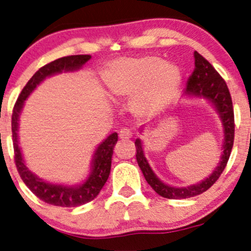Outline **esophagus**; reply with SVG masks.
<instances>
[{
    "instance_id": "obj_1",
    "label": "esophagus",
    "mask_w": 251,
    "mask_h": 251,
    "mask_svg": "<svg viewBox=\"0 0 251 251\" xmlns=\"http://www.w3.org/2000/svg\"><path fill=\"white\" fill-rule=\"evenodd\" d=\"M132 131L129 128H122L119 131V139L120 140H128L132 138Z\"/></svg>"
}]
</instances>
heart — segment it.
Segmentation results:
<instances>
[{"mask_svg": "<svg viewBox=\"0 0 251 251\" xmlns=\"http://www.w3.org/2000/svg\"><path fill=\"white\" fill-rule=\"evenodd\" d=\"M103 79L112 96L126 98L133 94V111L147 117L170 102L180 83V72L171 63L155 56H143L110 63Z\"/></svg>", "mask_w": 251, "mask_h": 251, "instance_id": "obj_1", "label": "heart"}]
</instances>
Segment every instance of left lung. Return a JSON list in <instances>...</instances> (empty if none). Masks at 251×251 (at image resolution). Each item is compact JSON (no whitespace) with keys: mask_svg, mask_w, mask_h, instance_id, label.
Instances as JSON below:
<instances>
[{"mask_svg":"<svg viewBox=\"0 0 251 251\" xmlns=\"http://www.w3.org/2000/svg\"><path fill=\"white\" fill-rule=\"evenodd\" d=\"M194 57H195V69H194L193 73L188 78V81H187L185 94L204 98L211 102L218 110L224 125V134H225V141H224L223 147L224 151L220 164L217 166L209 178L203 180L198 185L176 188V187L165 185L164 182H162L157 178L149 166L148 162H147L145 155H143L141 140H136V160H138V164L143 176H145L147 182L151 186V188L158 195L170 200L188 199L206 192L219 179V176L225 170L230 156V151H232L233 143H234V110H233L232 98H230L228 87H227L225 80L222 78V75L202 55L195 51Z\"/></svg>","mask_w":251,"mask_h":251,"instance_id":"obj_1","label":"left lung"}]
</instances>
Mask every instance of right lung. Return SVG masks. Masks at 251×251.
I'll list each match as a JSON object with an SVG mask.
<instances>
[{
    "instance_id": "add662e5",
    "label": "right lung",
    "mask_w": 251,
    "mask_h": 251,
    "mask_svg": "<svg viewBox=\"0 0 251 251\" xmlns=\"http://www.w3.org/2000/svg\"><path fill=\"white\" fill-rule=\"evenodd\" d=\"M91 59L89 55H72L66 56L50 62L42 68H40L34 73V75L26 83L18 99L15 103L12 110L11 128H12V141H13V153H15V163L17 171L29 190L34 194L36 198L41 201L56 206H64V208H72L88 203L94 200L99 195L100 190L104 186L106 180L109 178L110 170H111V158L117 141L118 134L112 133L109 135L101 145L98 147L93 159V171L85 183L78 187H68L62 185H53L43 181L38 176L29 171L24 164L21 148L18 145V119L21 111L24 106L25 100L34 91V88L46 79L47 76L59 73L62 71H70L76 70L85 64L87 61Z\"/></svg>"
}]
</instances>
